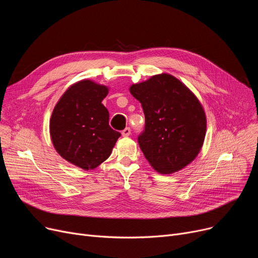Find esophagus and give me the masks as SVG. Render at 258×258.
Here are the masks:
<instances>
[{
  "label": "esophagus",
  "instance_id": "esophagus-1",
  "mask_svg": "<svg viewBox=\"0 0 258 258\" xmlns=\"http://www.w3.org/2000/svg\"><path fill=\"white\" fill-rule=\"evenodd\" d=\"M121 134H122V136H123V137L130 136V135H131V128L130 127H125L123 131L121 132Z\"/></svg>",
  "mask_w": 258,
  "mask_h": 258
}]
</instances>
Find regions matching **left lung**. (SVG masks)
<instances>
[{"instance_id":"obj_1","label":"left lung","mask_w":258,"mask_h":258,"mask_svg":"<svg viewBox=\"0 0 258 258\" xmlns=\"http://www.w3.org/2000/svg\"><path fill=\"white\" fill-rule=\"evenodd\" d=\"M130 92L144 112L145 130L138 142L151 166L170 174L190 164L204 143L207 126L196 95L167 73L134 84Z\"/></svg>"}]
</instances>
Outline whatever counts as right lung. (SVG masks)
<instances>
[{"label": "right lung", "mask_w": 258, "mask_h": 258, "mask_svg": "<svg viewBox=\"0 0 258 258\" xmlns=\"http://www.w3.org/2000/svg\"><path fill=\"white\" fill-rule=\"evenodd\" d=\"M108 88L90 79L67 89L50 118L54 148L69 163L91 170L112 154L121 136L108 125V111L101 103Z\"/></svg>", "instance_id": "1"}]
</instances>
